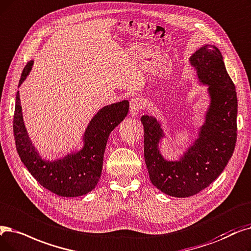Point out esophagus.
Here are the masks:
<instances>
[{
	"mask_svg": "<svg viewBox=\"0 0 251 251\" xmlns=\"http://www.w3.org/2000/svg\"><path fill=\"white\" fill-rule=\"evenodd\" d=\"M141 105H143V101L138 97H134L131 100H130V114L136 116L138 115Z\"/></svg>",
	"mask_w": 251,
	"mask_h": 251,
	"instance_id": "obj_1",
	"label": "esophagus"
}]
</instances>
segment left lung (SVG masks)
<instances>
[{
	"label": "left lung",
	"instance_id": "8db88e82",
	"mask_svg": "<svg viewBox=\"0 0 251 251\" xmlns=\"http://www.w3.org/2000/svg\"><path fill=\"white\" fill-rule=\"evenodd\" d=\"M190 61L200 83L208 86L210 104L199 137L179 161H167L160 154L159 143L165 134L157 119L148 115L140 119L150 179L161 192L178 198L198 194L219 177L237 140V93L221 51L214 45H205Z\"/></svg>",
	"mask_w": 251,
	"mask_h": 251
}]
</instances>
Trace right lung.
Returning <instances> with one entry per match:
<instances>
[{
    "instance_id": "1",
    "label": "right lung",
    "mask_w": 251,
    "mask_h": 251,
    "mask_svg": "<svg viewBox=\"0 0 251 251\" xmlns=\"http://www.w3.org/2000/svg\"><path fill=\"white\" fill-rule=\"evenodd\" d=\"M32 62L30 60L25 67L18 86L27 77ZM128 111V100L103 106L87 126L81 151L72 152L62 159L46 161L40 157L27 135L17 91L13 132L21 162L41 186L50 192L61 197L86 195L95 188L100 178L104 150L110 133L123 121Z\"/></svg>"
}]
</instances>
